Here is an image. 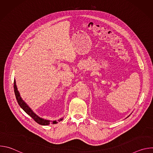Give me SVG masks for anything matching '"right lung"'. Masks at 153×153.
<instances>
[{"instance_id":"1","label":"right lung","mask_w":153,"mask_h":153,"mask_svg":"<svg viewBox=\"0 0 153 153\" xmlns=\"http://www.w3.org/2000/svg\"><path fill=\"white\" fill-rule=\"evenodd\" d=\"M14 93H15V96H16V100L17 101L18 104L19 105V106L23 109L24 111L27 113L29 116H30L37 123L42 125H50L51 123L53 124H55L57 123V122L56 120H46L44 119H42L40 117H39L36 114H35L31 109L29 107V106L22 100V99L21 98L19 92L17 90V86L16 84V80H14ZM63 118H61L59 120H58L59 122L63 120Z\"/></svg>"}]
</instances>
